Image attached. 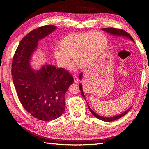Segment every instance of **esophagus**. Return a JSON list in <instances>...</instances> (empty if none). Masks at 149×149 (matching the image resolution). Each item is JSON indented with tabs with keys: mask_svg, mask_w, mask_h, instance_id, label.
Returning <instances> with one entry per match:
<instances>
[{
	"mask_svg": "<svg viewBox=\"0 0 149 149\" xmlns=\"http://www.w3.org/2000/svg\"><path fill=\"white\" fill-rule=\"evenodd\" d=\"M73 77H74V81L75 82V83H77V82L79 81V79H78V78L77 77V75H75V74H73Z\"/></svg>",
	"mask_w": 149,
	"mask_h": 149,
	"instance_id": "esophagus-1",
	"label": "esophagus"
}]
</instances>
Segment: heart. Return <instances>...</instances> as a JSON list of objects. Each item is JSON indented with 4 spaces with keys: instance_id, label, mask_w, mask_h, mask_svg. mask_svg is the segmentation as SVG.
Returning <instances> with one entry per match:
<instances>
[{
    "instance_id": "obj_1",
    "label": "heart",
    "mask_w": 149,
    "mask_h": 149,
    "mask_svg": "<svg viewBox=\"0 0 149 149\" xmlns=\"http://www.w3.org/2000/svg\"><path fill=\"white\" fill-rule=\"evenodd\" d=\"M59 45L54 56L63 67L71 68V58H75L79 68H86L93 65L105 52L108 39L105 34L95 32L71 34L65 37Z\"/></svg>"
}]
</instances>
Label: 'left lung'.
<instances>
[{
    "label": "left lung",
    "instance_id": "obj_1",
    "mask_svg": "<svg viewBox=\"0 0 149 149\" xmlns=\"http://www.w3.org/2000/svg\"><path fill=\"white\" fill-rule=\"evenodd\" d=\"M102 30L106 31V33H108L110 34H111V35H113V36H119V37H123V38H127L131 40L132 42H134L133 38H132L131 37V36L130 35V34H129V33H127V32H126V31H123L122 29H116V28H113V27H109V28H103V29H102ZM82 78H83V73H81V74H79V79L80 80H82ZM79 89L81 90V93L82 95V96H83L85 100H86V98H85V96H84V93H83V86H82V84L80 83L79 85ZM87 105H88V108H89V109L90 111V112L92 113V115H93L98 119L102 120V121H104V122H112V121H115V120H118V119L120 118L123 116H124L125 114H127V112H129V111L130 110L131 108L132 107H129V108L127 111H125L124 113L120 114V115H116L115 116L104 117V116H101L98 115V114H97L96 113H95L90 108V107L89 105H88V103H87Z\"/></svg>",
    "mask_w": 149,
    "mask_h": 149
}]
</instances>
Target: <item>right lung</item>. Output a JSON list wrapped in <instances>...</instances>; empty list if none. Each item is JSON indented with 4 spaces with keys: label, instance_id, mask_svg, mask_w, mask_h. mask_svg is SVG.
I'll list each match as a JSON object with an SVG mask.
<instances>
[{
    "label": "right lung",
    "instance_id": "obj_1",
    "mask_svg": "<svg viewBox=\"0 0 149 149\" xmlns=\"http://www.w3.org/2000/svg\"><path fill=\"white\" fill-rule=\"evenodd\" d=\"M56 29L49 25L31 31L19 43L12 62L13 81L22 105L42 121H50L62 115L66 107L65 95L74 81L63 68L45 64L34 70L30 65L39 41Z\"/></svg>",
    "mask_w": 149,
    "mask_h": 149
}]
</instances>
